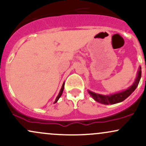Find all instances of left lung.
Wrapping results in <instances>:
<instances>
[{"instance_id":"left-lung-1","label":"left lung","mask_w":146,"mask_h":146,"mask_svg":"<svg viewBox=\"0 0 146 146\" xmlns=\"http://www.w3.org/2000/svg\"><path fill=\"white\" fill-rule=\"evenodd\" d=\"M141 77V67L139 66L138 71H137V77L135 78V82L127 89L110 95L99 94V93L90 91L89 90H88V93L95 101L98 102L100 104H102L109 105L119 103V102H121L123 100H125V99L130 96L135 91V90L136 89L137 86H138Z\"/></svg>"}]
</instances>
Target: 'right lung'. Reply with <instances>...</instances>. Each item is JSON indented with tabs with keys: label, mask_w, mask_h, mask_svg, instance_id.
Segmentation results:
<instances>
[{
	"label": "right lung",
	"mask_w": 146,
	"mask_h": 146,
	"mask_svg": "<svg viewBox=\"0 0 146 146\" xmlns=\"http://www.w3.org/2000/svg\"><path fill=\"white\" fill-rule=\"evenodd\" d=\"M64 82L63 83L62 86V88H61V89H60V92H59V94H58V96H57V98H56V101H55V103H56V102L58 101V100H59L60 97H61L62 94V93H63V90H64Z\"/></svg>",
	"instance_id": "add662e5"
}]
</instances>
